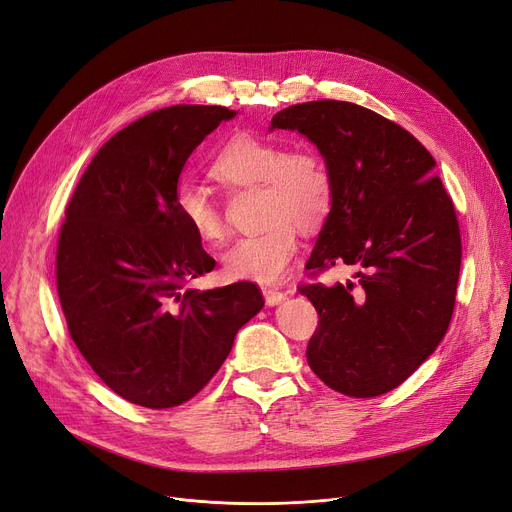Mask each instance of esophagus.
<instances>
[{"label": "esophagus", "instance_id": "esophagus-1", "mask_svg": "<svg viewBox=\"0 0 512 512\" xmlns=\"http://www.w3.org/2000/svg\"><path fill=\"white\" fill-rule=\"evenodd\" d=\"M263 297H265L267 307H276L286 299V292H282L278 288H263Z\"/></svg>", "mask_w": 512, "mask_h": 512}]
</instances>
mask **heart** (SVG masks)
Instances as JSON below:
<instances>
[{"mask_svg": "<svg viewBox=\"0 0 512 512\" xmlns=\"http://www.w3.org/2000/svg\"><path fill=\"white\" fill-rule=\"evenodd\" d=\"M211 176L226 186H261L270 222L263 232L238 238L226 251V274L257 284L284 280L299 253L297 224L313 230L330 213L332 176L324 159L309 149L286 151L276 141L236 134L215 155ZM174 209L197 238L215 242L224 236L222 213L201 186L178 184Z\"/></svg>", "mask_w": 512, "mask_h": 512, "instance_id": "heart-1", "label": "heart"}]
</instances>
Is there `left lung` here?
I'll return each mask as SVG.
<instances>
[{"mask_svg":"<svg viewBox=\"0 0 512 512\" xmlns=\"http://www.w3.org/2000/svg\"><path fill=\"white\" fill-rule=\"evenodd\" d=\"M324 157L332 207L305 270L355 267L357 284L301 286L319 313L307 361L332 390H394L442 342L461 272V234L436 161L405 128L348 101H307L272 118Z\"/></svg>","mask_w":512,"mask_h":512,"instance_id":"left-lung-1","label":"left lung"}]
</instances>
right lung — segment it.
Instances as JSON below:
<instances>
[{
  "label": "right lung",
  "mask_w": 512,
  "mask_h": 512,
  "mask_svg": "<svg viewBox=\"0 0 512 512\" xmlns=\"http://www.w3.org/2000/svg\"><path fill=\"white\" fill-rule=\"evenodd\" d=\"M234 110L172 105L128 124L80 178L56 276L68 332L107 388L147 409L193 398L263 309L253 282L182 292L215 267L174 209L186 159Z\"/></svg>",
  "instance_id": "right-lung-1"
}]
</instances>
